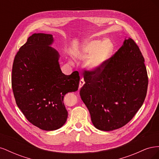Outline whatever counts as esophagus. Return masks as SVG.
I'll list each match as a JSON object with an SVG mask.
<instances>
[{
	"label": "esophagus",
	"instance_id": "1",
	"mask_svg": "<svg viewBox=\"0 0 159 159\" xmlns=\"http://www.w3.org/2000/svg\"><path fill=\"white\" fill-rule=\"evenodd\" d=\"M85 84V81L84 79H81L80 81V85H79V89H80L81 88H82V86L84 85Z\"/></svg>",
	"mask_w": 159,
	"mask_h": 159
}]
</instances>
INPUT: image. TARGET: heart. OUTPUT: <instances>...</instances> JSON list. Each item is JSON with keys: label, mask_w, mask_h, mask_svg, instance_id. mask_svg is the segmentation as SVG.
<instances>
[{"label": "heart", "mask_w": 159, "mask_h": 159, "mask_svg": "<svg viewBox=\"0 0 159 159\" xmlns=\"http://www.w3.org/2000/svg\"><path fill=\"white\" fill-rule=\"evenodd\" d=\"M113 50V45L108 41L88 40L81 43L77 49V57L89 58L85 68L91 72L102 70L105 61Z\"/></svg>", "instance_id": "heart-1"}]
</instances>
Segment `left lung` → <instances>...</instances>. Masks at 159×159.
Segmentation results:
<instances>
[{"mask_svg": "<svg viewBox=\"0 0 159 159\" xmlns=\"http://www.w3.org/2000/svg\"><path fill=\"white\" fill-rule=\"evenodd\" d=\"M145 60L131 38L111 58L103 70L84 72L80 94L95 128L109 131L129 123L145 101L148 76Z\"/></svg>", "mask_w": 159, "mask_h": 159, "instance_id": "obj_1", "label": "left lung"}]
</instances>
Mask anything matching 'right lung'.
Wrapping results in <instances>:
<instances>
[{
    "mask_svg": "<svg viewBox=\"0 0 159 159\" xmlns=\"http://www.w3.org/2000/svg\"><path fill=\"white\" fill-rule=\"evenodd\" d=\"M52 34H34L18 52L12 71L16 103L28 121L45 131L64 125L68 111L63 100L66 93L78 89V71L62 73L60 54L51 46Z\"/></svg>",
    "mask_w": 159,
    "mask_h": 159,
    "instance_id": "1",
    "label": "right lung"
}]
</instances>
